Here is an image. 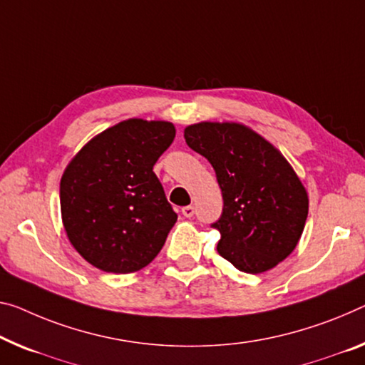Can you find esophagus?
<instances>
[{
    "label": "esophagus",
    "mask_w": 365,
    "mask_h": 365,
    "mask_svg": "<svg viewBox=\"0 0 365 365\" xmlns=\"http://www.w3.org/2000/svg\"><path fill=\"white\" fill-rule=\"evenodd\" d=\"M182 215L184 217H187V218H190V217H192L194 215V212H195V209H194V207L192 205H186V207H182Z\"/></svg>",
    "instance_id": "obj_1"
}]
</instances>
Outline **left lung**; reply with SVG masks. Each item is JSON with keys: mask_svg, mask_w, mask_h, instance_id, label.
I'll list each match as a JSON object with an SVG mask.
<instances>
[{"mask_svg": "<svg viewBox=\"0 0 365 365\" xmlns=\"http://www.w3.org/2000/svg\"><path fill=\"white\" fill-rule=\"evenodd\" d=\"M189 148L209 160L223 210L210 227L217 251L248 274L284 261L299 243L308 215L307 190L279 151L240 124L202 122L184 130Z\"/></svg>", "mask_w": 365, "mask_h": 365, "instance_id": "8db88e82", "label": "left lung"}]
</instances>
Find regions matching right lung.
I'll use <instances>...</instances> for the list:
<instances>
[{
    "label": "right lung",
    "instance_id": "add662e5",
    "mask_svg": "<svg viewBox=\"0 0 365 365\" xmlns=\"http://www.w3.org/2000/svg\"><path fill=\"white\" fill-rule=\"evenodd\" d=\"M175 135L170 122L130 119L99 133L71 160L60 181L61 218L89 264L135 272L163 248L178 215L153 166Z\"/></svg>",
    "mask_w": 365,
    "mask_h": 365
}]
</instances>
